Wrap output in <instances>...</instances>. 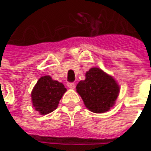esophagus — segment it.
<instances>
[{"label":"esophagus","instance_id":"1","mask_svg":"<svg viewBox=\"0 0 151 151\" xmlns=\"http://www.w3.org/2000/svg\"><path fill=\"white\" fill-rule=\"evenodd\" d=\"M67 86H68L69 88H70V89H74V88L76 87V84H75L74 82H68V83H67Z\"/></svg>","mask_w":151,"mask_h":151}]
</instances>
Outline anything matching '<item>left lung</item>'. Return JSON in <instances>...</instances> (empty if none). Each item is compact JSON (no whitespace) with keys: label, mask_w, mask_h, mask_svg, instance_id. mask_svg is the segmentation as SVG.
<instances>
[{"label":"left lung","mask_w":151,"mask_h":151,"mask_svg":"<svg viewBox=\"0 0 151 151\" xmlns=\"http://www.w3.org/2000/svg\"><path fill=\"white\" fill-rule=\"evenodd\" d=\"M76 91L90 111L101 113L113 107L119 86L112 76L95 67L86 73V80L79 82Z\"/></svg>","instance_id":"8db88e82"}]
</instances>
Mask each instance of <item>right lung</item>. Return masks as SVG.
I'll return each mask as SVG.
<instances>
[{"label": "right lung", "mask_w": 151, "mask_h": 151, "mask_svg": "<svg viewBox=\"0 0 151 151\" xmlns=\"http://www.w3.org/2000/svg\"><path fill=\"white\" fill-rule=\"evenodd\" d=\"M65 91L66 88L62 83L52 80L50 76H42L31 94L32 105L41 114H48L57 108Z\"/></svg>", "instance_id": "right-lung-1"}]
</instances>
